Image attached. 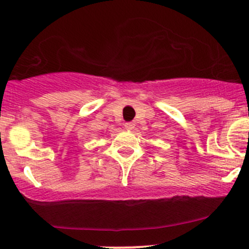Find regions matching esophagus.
Wrapping results in <instances>:
<instances>
[{
    "label": "esophagus",
    "instance_id": "esophagus-1",
    "mask_svg": "<svg viewBox=\"0 0 249 249\" xmlns=\"http://www.w3.org/2000/svg\"><path fill=\"white\" fill-rule=\"evenodd\" d=\"M124 126H125V129H126V130L131 131V130H133V129H135L136 124H135V123H133V122H127V123H125V124H124Z\"/></svg>",
    "mask_w": 249,
    "mask_h": 249
}]
</instances>
